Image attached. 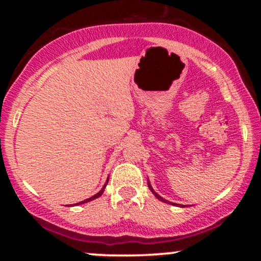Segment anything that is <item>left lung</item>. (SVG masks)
<instances>
[{"instance_id":"1","label":"left lung","mask_w":261,"mask_h":261,"mask_svg":"<svg viewBox=\"0 0 261 261\" xmlns=\"http://www.w3.org/2000/svg\"><path fill=\"white\" fill-rule=\"evenodd\" d=\"M148 188H149V190H151V191H152V193H153V194H154V195H155V196H157V199H160V200H162V201H164V202H168V201H167V200L162 199V197H161L160 195H158V194H155V193H154V191H153V189H152V187H151V184H149V182H148ZM168 203H172V205H176V203H173V202H168ZM181 206H182V205H181ZM182 207H184V206H182Z\"/></svg>"}]
</instances>
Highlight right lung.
<instances>
[{"mask_svg":"<svg viewBox=\"0 0 261 261\" xmlns=\"http://www.w3.org/2000/svg\"><path fill=\"white\" fill-rule=\"evenodd\" d=\"M107 184H108V180H107V182H106V185H104V188L101 189V190L99 191V193H97L95 194L94 196H92V197H89V199H86L85 201H81L80 203H85V202H88V201H91V200H94V199H97V197H99L101 194H103V191H104V189H106V187H107ZM76 205H79V203H76Z\"/></svg>","mask_w":261,"mask_h":261,"instance_id":"1","label":"right lung"}]
</instances>
